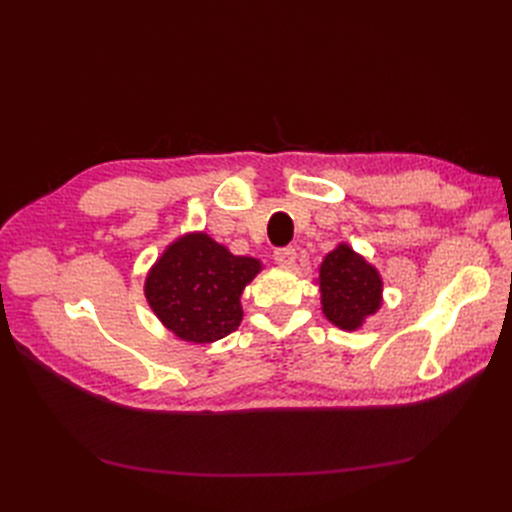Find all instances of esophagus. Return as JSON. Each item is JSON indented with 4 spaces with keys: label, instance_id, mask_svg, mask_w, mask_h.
<instances>
[{
    "label": "esophagus",
    "instance_id": "1",
    "mask_svg": "<svg viewBox=\"0 0 512 512\" xmlns=\"http://www.w3.org/2000/svg\"><path fill=\"white\" fill-rule=\"evenodd\" d=\"M273 258L282 269H290L294 265V258H297V252H294V247H290V245L277 247V250L273 252Z\"/></svg>",
    "mask_w": 512,
    "mask_h": 512
}]
</instances>
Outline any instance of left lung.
<instances>
[{"mask_svg":"<svg viewBox=\"0 0 512 512\" xmlns=\"http://www.w3.org/2000/svg\"><path fill=\"white\" fill-rule=\"evenodd\" d=\"M322 314L335 327L356 331L382 305V277L374 265L339 243L318 269Z\"/></svg>","mask_w":512,"mask_h":512,"instance_id":"8db88e82","label":"left lung"}]
</instances>
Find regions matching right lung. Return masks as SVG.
<instances>
[{
	"mask_svg": "<svg viewBox=\"0 0 512 512\" xmlns=\"http://www.w3.org/2000/svg\"><path fill=\"white\" fill-rule=\"evenodd\" d=\"M260 269L258 258L235 256L207 232H188L149 269L145 299L183 342L213 344L241 324V294Z\"/></svg>",
	"mask_w": 512,
	"mask_h": 512,
	"instance_id": "obj_1",
	"label": "right lung"
}]
</instances>
